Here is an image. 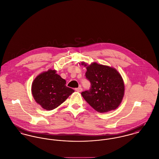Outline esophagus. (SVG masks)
<instances>
[{
	"label": "esophagus",
	"mask_w": 159,
	"mask_h": 159,
	"mask_svg": "<svg viewBox=\"0 0 159 159\" xmlns=\"http://www.w3.org/2000/svg\"><path fill=\"white\" fill-rule=\"evenodd\" d=\"M75 90L76 92H81L82 90H83V89L81 87H78V88H76L75 89Z\"/></svg>",
	"instance_id": "1"
}]
</instances>
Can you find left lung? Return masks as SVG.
Returning <instances> with one entry per match:
<instances>
[{
	"instance_id": "obj_1",
	"label": "left lung",
	"mask_w": 159,
	"mask_h": 159,
	"mask_svg": "<svg viewBox=\"0 0 159 159\" xmlns=\"http://www.w3.org/2000/svg\"><path fill=\"white\" fill-rule=\"evenodd\" d=\"M86 78L90 81L89 90L81 93L87 102L99 113L114 110L120 105L124 95V83L120 74L115 68L92 63L84 62Z\"/></svg>"
}]
</instances>
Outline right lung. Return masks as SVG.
<instances>
[{"label":"right lung","instance_id":"add662e5","mask_svg":"<svg viewBox=\"0 0 159 159\" xmlns=\"http://www.w3.org/2000/svg\"><path fill=\"white\" fill-rule=\"evenodd\" d=\"M56 70L49 69L39 75L32 82L31 91L35 102L45 110H52L61 105L74 90Z\"/></svg>","mask_w":159,"mask_h":159}]
</instances>
